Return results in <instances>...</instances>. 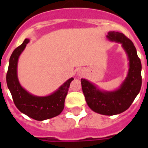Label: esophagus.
Wrapping results in <instances>:
<instances>
[{
    "label": "esophagus",
    "instance_id": "1",
    "mask_svg": "<svg viewBox=\"0 0 148 148\" xmlns=\"http://www.w3.org/2000/svg\"><path fill=\"white\" fill-rule=\"evenodd\" d=\"M85 74V71L84 70H79V71L77 72V75L79 77H82Z\"/></svg>",
    "mask_w": 148,
    "mask_h": 148
}]
</instances>
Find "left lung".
<instances>
[{"instance_id": "obj_1", "label": "left lung", "mask_w": 148, "mask_h": 148, "mask_svg": "<svg viewBox=\"0 0 148 148\" xmlns=\"http://www.w3.org/2000/svg\"><path fill=\"white\" fill-rule=\"evenodd\" d=\"M107 38L112 42L120 43L126 52L129 69L126 78L117 90L107 91L99 89L95 84L81 79V87L88 107L103 115H116L127 110L139 94L141 88V62L133 42L124 34L109 31Z\"/></svg>"}]
</instances>
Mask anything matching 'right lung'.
I'll list each match as a JSON object with an SVG mask.
<instances>
[{"label":"right lung","mask_w":148,"mask_h":148,"mask_svg":"<svg viewBox=\"0 0 148 148\" xmlns=\"http://www.w3.org/2000/svg\"><path fill=\"white\" fill-rule=\"evenodd\" d=\"M29 41V39H25L13 51L6 77L7 84L15 106L21 112L37 121H44L56 117L62 112L70 84L74 78L68 79L58 90L44 97L31 95L22 88L17 77V62Z\"/></svg>","instance_id":"right-lung-1"}]
</instances>
